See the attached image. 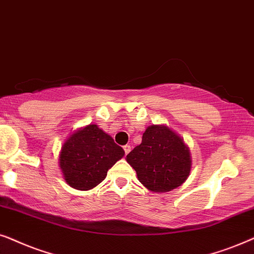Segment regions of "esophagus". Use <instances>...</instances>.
Instances as JSON below:
<instances>
[{
    "label": "esophagus",
    "mask_w": 254,
    "mask_h": 254,
    "mask_svg": "<svg viewBox=\"0 0 254 254\" xmlns=\"http://www.w3.org/2000/svg\"><path fill=\"white\" fill-rule=\"evenodd\" d=\"M123 148H124V152H125V154H127V153H129V152L131 151V146H130V145H124V146H123Z\"/></svg>",
    "instance_id": "esophagus-1"
}]
</instances>
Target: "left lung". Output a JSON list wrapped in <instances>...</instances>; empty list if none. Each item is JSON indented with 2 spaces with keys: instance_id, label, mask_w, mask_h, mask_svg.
<instances>
[{
  "instance_id": "1",
  "label": "left lung",
  "mask_w": 254,
  "mask_h": 254,
  "mask_svg": "<svg viewBox=\"0 0 254 254\" xmlns=\"http://www.w3.org/2000/svg\"><path fill=\"white\" fill-rule=\"evenodd\" d=\"M138 180L152 191H170L190 173V153L181 137L165 125L148 127L138 145L127 155Z\"/></svg>"
}]
</instances>
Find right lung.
I'll return each mask as SVG.
<instances>
[{"instance_id": "right-lung-1", "label": "right lung", "mask_w": 254, "mask_h": 254, "mask_svg": "<svg viewBox=\"0 0 254 254\" xmlns=\"http://www.w3.org/2000/svg\"><path fill=\"white\" fill-rule=\"evenodd\" d=\"M124 150L95 124L72 134L64 144L59 164L70 187L88 190L107 177V172L123 158Z\"/></svg>"}]
</instances>
